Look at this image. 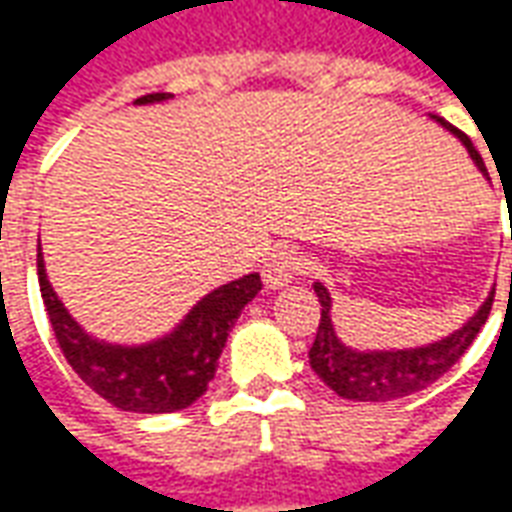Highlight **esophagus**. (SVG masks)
I'll list each match as a JSON object with an SVG mask.
<instances>
[{
	"label": "esophagus",
	"instance_id": "esophagus-1",
	"mask_svg": "<svg viewBox=\"0 0 512 512\" xmlns=\"http://www.w3.org/2000/svg\"><path fill=\"white\" fill-rule=\"evenodd\" d=\"M310 268V260L301 255L299 249L293 246H277L268 255L266 266H263V282L268 288H285L290 279H296V274H304Z\"/></svg>",
	"mask_w": 512,
	"mask_h": 512
}]
</instances>
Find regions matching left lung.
<instances>
[{
  "instance_id": "obj_1",
  "label": "left lung",
  "mask_w": 512,
  "mask_h": 512,
  "mask_svg": "<svg viewBox=\"0 0 512 512\" xmlns=\"http://www.w3.org/2000/svg\"><path fill=\"white\" fill-rule=\"evenodd\" d=\"M433 120H439L441 126L450 128L452 134L466 145L474 164L485 172L483 158L474 150L472 139L455 126H450L444 117H433ZM312 288L321 301V323H318V334H315V343L310 348L312 370L332 392H337L345 400H362V403H386L395 397L414 395L419 389L433 384L436 378L444 376L466 354V348L474 343V337L488 321V312L494 304V293H491L483 307L477 310V315L469 318V323H463L458 332H452L450 337H444L439 343H430L425 348H406V351H367V354H362V351L345 348L337 340L332 315H329V310H332L329 290L323 288L321 282H315Z\"/></svg>"
}]
</instances>
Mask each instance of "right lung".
<instances>
[{
    "mask_svg": "<svg viewBox=\"0 0 512 512\" xmlns=\"http://www.w3.org/2000/svg\"><path fill=\"white\" fill-rule=\"evenodd\" d=\"M169 93H150L134 104L167 101ZM40 296L49 312L51 329L60 343L62 356L84 384L120 411L136 414H169L191 406L211 384L219 367V356L233 332L238 315L257 290L263 288L260 274H246L230 285H222L186 315L178 329L164 340L126 348L98 343L76 326L57 293L51 290L38 244Z\"/></svg>",
    "mask_w": 512,
    "mask_h": 512,
    "instance_id": "right-lung-1",
    "label": "right lung"
}]
</instances>
